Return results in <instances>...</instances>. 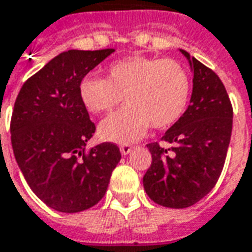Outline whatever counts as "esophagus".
<instances>
[{
  "label": "esophagus",
  "instance_id": "1",
  "mask_svg": "<svg viewBox=\"0 0 252 252\" xmlns=\"http://www.w3.org/2000/svg\"><path fill=\"white\" fill-rule=\"evenodd\" d=\"M131 150H132L131 144L124 143V144H121V146H120L121 154H124V156H126V154H129V153H131Z\"/></svg>",
  "mask_w": 252,
  "mask_h": 252
}]
</instances>
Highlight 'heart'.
I'll list each match as a JSON object with an SVG mask.
<instances>
[{"label":"heart","instance_id":"heart-1","mask_svg":"<svg viewBox=\"0 0 252 252\" xmlns=\"http://www.w3.org/2000/svg\"><path fill=\"white\" fill-rule=\"evenodd\" d=\"M191 91L184 65L144 56L117 60L106 68V79L89 75L79 83V98L94 114L112 113L124 98L126 108L99 126L102 138L117 143L138 140L150 126H173L186 112Z\"/></svg>","mask_w":252,"mask_h":252}]
</instances>
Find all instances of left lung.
I'll use <instances>...</instances> for the list:
<instances>
[{
    "label": "left lung",
    "mask_w": 252,
    "mask_h": 252,
    "mask_svg": "<svg viewBox=\"0 0 252 252\" xmlns=\"http://www.w3.org/2000/svg\"><path fill=\"white\" fill-rule=\"evenodd\" d=\"M192 66L193 89L187 110L165 132L149 143L151 165L143 186L151 200L165 207L184 209L210 192L224 168L232 133L233 109L217 73L184 50Z\"/></svg>",
    "instance_id": "8db88e82"
}]
</instances>
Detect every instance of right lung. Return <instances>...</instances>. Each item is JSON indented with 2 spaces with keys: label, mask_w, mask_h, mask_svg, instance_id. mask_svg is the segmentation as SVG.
Here are the masks:
<instances>
[{
  "label": "right lung",
  "mask_w": 252,
  "mask_h": 252,
  "mask_svg": "<svg viewBox=\"0 0 252 252\" xmlns=\"http://www.w3.org/2000/svg\"><path fill=\"white\" fill-rule=\"evenodd\" d=\"M113 49L68 50L28 77L17 94L10 140L34 193L61 213H79L103 198L121 158L105 142L86 149L95 124L79 98V83Z\"/></svg>",
  "instance_id": "right-lung-1"
}]
</instances>
